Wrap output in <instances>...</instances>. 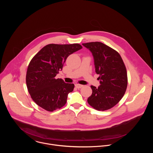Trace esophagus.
Returning a JSON list of instances; mask_svg holds the SVG:
<instances>
[{"label": "esophagus", "instance_id": "esophagus-1", "mask_svg": "<svg viewBox=\"0 0 153 153\" xmlns=\"http://www.w3.org/2000/svg\"><path fill=\"white\" fill-rule=\"evenodd\" d=\"M75 86L77 88H82V87L83 86V85H80V84H78V83H76V84L75 85Z\"/></svg>", "mask_w": 153, "mask_h": 153}]
</instances>
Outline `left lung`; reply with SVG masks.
I'll return each instance as SVG.
<instances>
[{"instance_id":"left-lung-1","label":"left lung","mask_w":153,"mask_h":153,"mask_svg":"<svg viewBox=\"0 0 153 153\" xmlns=\"http://www.w3.org/2000/svg\"><path fill=\"white\" fill-rule=\"evenodd\" d=\"M90 50L94 60L96 73L100 85L91 86L93 93L87 101L98 111L114 106L124 96L128 85L127 72L119 53L99 42L82 43Z\"/></svg>"}]
</instances>
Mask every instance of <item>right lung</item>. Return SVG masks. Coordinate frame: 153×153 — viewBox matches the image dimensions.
Listing matches in <instances>:
<instances>
[{
  "label": "right lung",
  "mask_w": 153,
  "mask_h": 153,
  "mask_svg": "<svg viewBox=\"0 0 153 153\" xmlns=\"http://www.w3.org/2000/svg\"><path fill=\"white\" fill-rule=\"evenodd\" d=\"M82 47L73 44H48L43 47L30 61L26 75L28 91L33 101L48 111L63 106L73 83H65L56 76L62 70L67 57Z\"/></svg>",
  "instance_id": "1"
}]
</instances>
